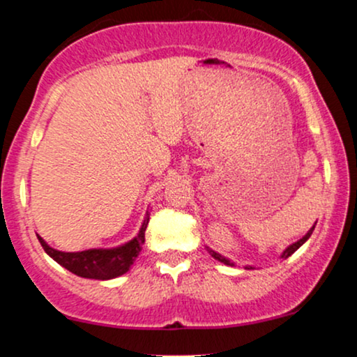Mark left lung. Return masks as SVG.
I'll return each instance as SVG.
<instances>
[{
    "label": "left lung",
    "instance_id": "8db88e82",
    "mask_svg": "<svg viewBox=\"0 0 357 357\" xmlns=\"http://www.w3.org/2000/svg\"><path fill=\"white\" fill-rule=\"evenodd\" d=\"M314 228H315V223H314V227H312V228H310V230H309V231H307V233H305V235H304V236H302V238H301V240H297V241H296V243L289 245V247H287V248L284 250V252H282V255H280V258H289L290 255H292V253H294V252H297V250H298V248H301V247H302V245H304V243H305V241L310 238V235H312ZM206 248H208V247H206ZM208 252H210V253H211V257H213V258H216V260H218V261H221V264H225V265H231V267H233V265H235V264H233V261H231V260H228V258H227V257H223V255H220V253H216V252H215V250L208 248ZM245 268H252V267H250V265H247V267H245Z\"/></svg>",
    "mask_w": 357,
    "mask_h": 357
}]
</instances>
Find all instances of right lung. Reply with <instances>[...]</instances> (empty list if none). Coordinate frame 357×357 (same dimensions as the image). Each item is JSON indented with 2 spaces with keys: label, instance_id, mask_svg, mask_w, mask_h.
<instances>
[{
  "label": "right lung",
  "instance_id": "1",
  "mask_svg": "<svg viewBox=\"0 0 357 357\" xmlns=\"http://www.w3.org/2000/svg\"><path fill=\"white\" fill-rule=\"evenodd\" d=\"M149 223V213H146V218L142 221L141 230L132 240L124 245H119L114 248H90L84 252H60V250L52 248L42 236H38L40 243L47 255H50L56 264L67 268L68 272L84 278H96V280H110L124 275L129 272L132 264L136 261L139 252L142 250L144 243V233Z\"/></svg>",
  "mask_w": 357,
  "mask_h": 357
}]
</instances>
